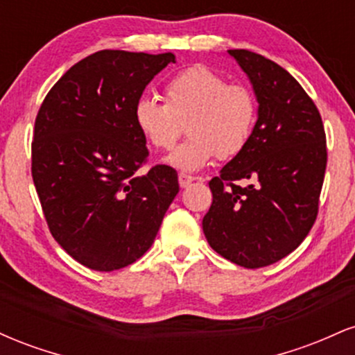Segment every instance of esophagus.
Segmentation results:
<instances>
[{"label":"esophagus","instance_id":"34e87169","mask_svg":"<svg viewBox=\"0 0 355 355\" xmlns=\"http://www.w3.org/2000/svg\"><path fill=\"white\" fill-rule=\"evenodd\" d=\"M195 180H197V178L191 177V175H187V173H180V175H178V183H180L182 189H185V187H189L190 183L195 182Z\"/></svg>","mask_w":355,"mask_h":355}]
</instances>
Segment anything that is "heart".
<instances>
[{"instance_id":"b5f03b06","label":"heart","mask_w":355,"mask_h":355,"mask_svg":"<svg viewBox=\"0 0 355 355\" xmlns=\"http://www.w3.org/2000/svg\"><path fill=\"white\" fill-rule=\"evenodd\" d=\"M164 98L165 103L146 96L138 100L133 120L157 150H172L187 123L189 140L170 155V165L197 172L215 157L232 160L247 148L257 120L255 96L247 87L195 64L166 81Z\"/></svg>"}]
</instances>
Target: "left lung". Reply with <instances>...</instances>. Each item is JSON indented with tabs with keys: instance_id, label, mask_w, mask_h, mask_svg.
<instances>
[{
	"instance_id": "left-lung-1",
	"label": "left lung",
	"mask_w": 355,
	"mask_h": 355,
	"mask_svg": "<svg viewBox=\"0 0 355 355\" xmlns=\"http://www.w3.org/2000/svg\"><path fill=\"white\" fill-rule=\"evenodd\" d=\"M229 55L252 81L259 118L247 148L209 182L202 227L223 259L260 268L294 252L311 232L327 145L319 110L291 73L248 50Z\"/></svg>"
}]
</instances>
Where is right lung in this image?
I'll return each mask as SVG.
<instances>
[{"mask_svg":"<svg viewBox=\"0 0 355 355\" xmlns=\"http://www.w3.org/2000/svg\"><path fill=\"white\" fill-rule=\"evenodd\" d=\"M175 55L93 53L64 73L35 120L31 175L53 239L81 266L112 272L152 247L178 193L177 172L146 173L133 108Z\"/></svg>","mask_w":355,"mask_h":355,"instance_id":"obj_1","label":"right lung"}]
</instances>
